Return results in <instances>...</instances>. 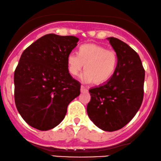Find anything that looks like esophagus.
Wrapping results in <instances>:
<instances>
[{
  "label": "esophagus",
  "mask_w": 161,
  "mask_h": 161,
  "mask_svg": "<svg viewBox=\"0 0 161 161\" xmlns=\"http://www.w3.org/2000/svg\"><path fill=\"white\" fill-rule=\"evenodd\" d=\"M87 91V89L86 87L84 86H80V92H86Z\"/></svg>",
  "instance_id": "1"
}]
</instances>
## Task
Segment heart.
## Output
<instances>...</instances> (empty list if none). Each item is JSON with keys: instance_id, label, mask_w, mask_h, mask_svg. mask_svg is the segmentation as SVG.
<instances>
[{"instance_id": "heart-1", "label": "heart", "mask_w": 161, "mask_h": 161, "mask_svg": "<svg viewBox=\"0 0 161 161\" xmlns=\"http://www.w3.org/2000/svg\"><path fill=\"white\" fill-rule=\"evenodd\" d=\"M117 63L118 57L114 50L95 43L81 45L78 54L71 52L67 57L69 74L76 76L84 67L86 71L80 75V79L86 84L93 80L98 85L106 83L114 75Z\"/></svg>"}]
</instances>
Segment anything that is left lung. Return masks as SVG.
<instances>
[{"label":"left lung","instance_id":"obj_1","mask_svg":"<svg viewBox=\"0 0 161 161\" xmlns=\"http://www.w3.org/2000/svg\"><path fill=\"white\" fill-rule=\"evenodd\" d=\"M108 40L118 57L116 71L106 84L89 90L86 111L98 128L111 132L125 126L141 106L145 70L137 53L128 45L114 37Z\"/></svg>","mask_w":161,"mask_h":161}]
</instances>
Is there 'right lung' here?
<instances>
[{"mask_svg":"<svg viewBox=\"0 0 161 161\" xmlns=\"http://www.w3.org/2000/svg\"><path fill=\"white\" fill-rule=\"evenodd\" d=\"M78 41L74 36L50 33L21 54L14 73L15 102L33 128H55L65 118L69 103L80 95V84L71 76L67 65V57Z\"/></svg>","mask_w":161,"mask_h":161,"instance_id":"add662e5","label":"right lung"}]
</instances>
